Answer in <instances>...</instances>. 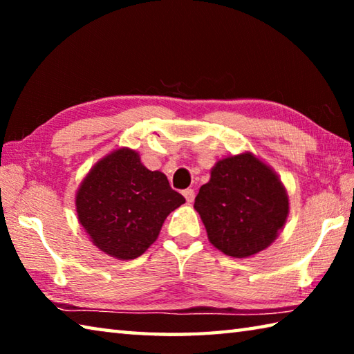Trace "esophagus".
<instances>
[{"label": "esophagus", "mask_w": 354, "mask_h": 354, "mask_svg": "<svg viewBox=\"0 0 354 354\" xmlns=\"http://www.w3.org/2000/svg\"><path fill=\"white\" fill-rule=\"evenodd\" d=\"M183 195L185 196V200H187V203H192L195 200V190L194 189H185L183 192Z\"/></svg>", "instance_id": "1"}]
</instances>
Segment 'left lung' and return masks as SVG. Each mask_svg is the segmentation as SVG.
<instances>
[{
	"label": "left lung",
	"mask_w": 354,
	"mask_h": 354,
	"mask_svg": "<svg viewBox=\"0 0 354 354\" xmlns=\"http://www.w3.org/2000/svg\"><path fill=\"white\" fill-rule=\"evenodd\" d=\"M194 207L215 248L247 257L267 248L283 227L289 200L278 176L251 153L218 160Z\"/></svg>",
	"instance_id": "1"
}]
</instances>
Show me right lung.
<instances>
[{"label":"right lung","instance_id":"right-lung-1","mask_svg":"<svg viewBox=\"0 0 354 354\" xmlns=\"http://www.w3.org/2000/svg\"><path fill=\"white\" fill-rule=\"evenodd\" d=\"M183 203L164 173L148 170L127 148L100 160L76 194L80 223L101 251L117 259L145 253L167 215Z\"/></svg>","mask_w":354,"mask_h":354}]
</instances>
